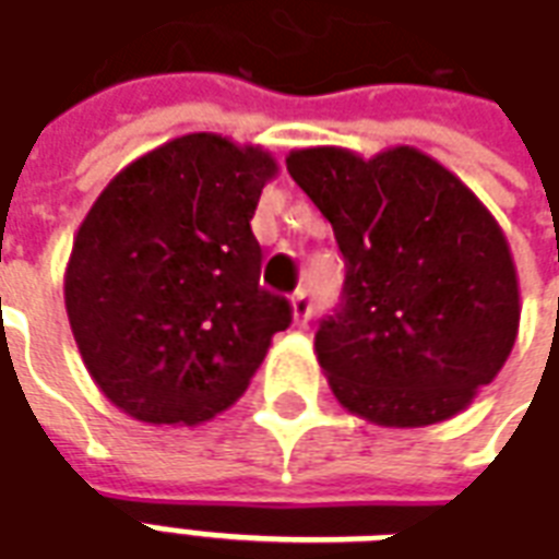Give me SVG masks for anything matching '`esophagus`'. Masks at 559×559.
<instances>
[{"instance_id": "esophagus-1", "label": "esophagus", "mask_w": 559, "mask_h": 559, "mask_svg": "<svg viewBox=\"0 0 559 559\" xmlns=\"http://www.w3.org/2000/svg\"><path fill=\"white\" fill-rule=\"evenodd\" d=\"M288 310H292V319H295V324H304L310 322V316H312V300L307 292H295L292 295V300H288Z\"/></svg>"}]
</instances>
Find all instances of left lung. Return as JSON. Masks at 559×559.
Returning <instances> with one entry per match:
<instances>
[{"label":"left lung","instance_id":"8db88e82","mask_svg":"<svg viewBox=\"0 0 559 559\" xmlns=\"http://www.w3.org/2000/svg\"><path fill=\"white\" fill-rule=\"evenodd\" d=\"M286 165L346 259V300L316 334L340 406L379 427L461 415L497 379L521 324L518 267L493 213L406 144L370 159L304 146Z\"/></svg>","mask_w":559,"mask_h":559}]
</instances>
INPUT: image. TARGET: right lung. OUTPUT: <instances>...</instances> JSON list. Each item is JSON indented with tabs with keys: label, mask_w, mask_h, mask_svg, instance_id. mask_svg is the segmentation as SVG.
<instances>
[{
	"label": "right lung",
	"mask_w": 559,
	"mask_h": 559,
	"mask_svg": "<svg viewBox=\"0 0 559 559\" xmlns=\"http://www.w3.org/2000/svg\"><path fill=\"white\" fill-rule=\"evenodd\" d=\"M280 165L261 144L180 134L129 162L83 216L66 312L86 373L144 425L235 406L292 310L259 286L249 219Z\"/></svg>",
	"instance_id": "right-lung-1"
}]
</instances>
